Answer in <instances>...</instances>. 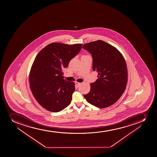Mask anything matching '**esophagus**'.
Returning a JSON list of instances; mask_svg holds the SVG:
<instances>
[{
    "mask_svg": "<svg viewBox=\"0 0 157 157\" xmlns=\"http://www.w3.org/2000/svg\"><path fill=\"white\" fill-rule=\"evenodd\" d=\"M80 84H81V83L75 82V85H76V86L77 87H79V86H80Z\"/></svg>",
    "mask_w": 157,
    "mask_h": 157,
    "instance_id": "esophagus-1",
    "label": "esophagus"
}]
</instances>
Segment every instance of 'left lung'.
<instances>
[{
  "instance_id": "1",
  "label": "left lung",
  "mask_w": 157,
  "mask_h": 157,
  "mask_svg": "<svg viewBox=\"0 0 157 157\" xmlns=\"http://www.w3.org/2000/svg\"><path fill=\"white\" fill-rule=\"evenodd\" d=\"M83 48L92 54L93 70L98 73V79L90 84V92L84 97L98 108L109 107L118 101L125 90V60L115 47L102 40L85 44Z\"/></svg>"
}]
</instances>
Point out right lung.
Listing matches in <instances>:
<instances>
[{"instance_id":"1","label":"right lung","mask_w":157,"mask_h":157,"mask_svg":"<svg viewBox=\"0 0 157 157\" xmlns=\"http://www.w3.org/2000/svg\"><path fill=\"white\" fill-rule=\"evenodd\" d=\"M82 46L52 43L35 58L30 71V88L36 101L47 110L59 112L71 102L75 83L64 79L62 71Z\"/></svg>"}]
</instances>
